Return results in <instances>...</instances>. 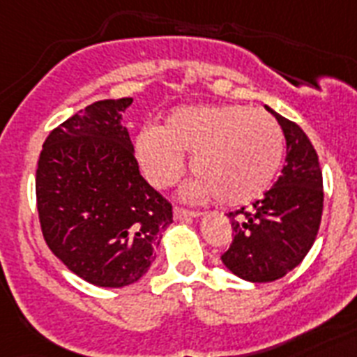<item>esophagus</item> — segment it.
Returning <instances> with one entry per match:
<instances>
[{
    "label": "esophagus",
    "instance_id": "34e87169",
    "mask_svg": "<svg viewBox=\"0 0 357 357\" xmlns=\"http://www.w3.org/2000/svg\"><path fill=\"white\" fill-rule=\"evenodd\" d=\"M174 218L176 220H192V218H199V213L196 211H187V208H174Z\"/></svg>",
    "mask_w": 357,
    "mask_h": 357
}]
</instances>
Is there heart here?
Segmentation results:
<instances>
[{"label": "heart", "instance_id": "b5f03b06", "mask_svg": "<svg viewBox=\"0 0 357 357\" xmlns=\"http://www.w3.org/2000/svg\"><path fill=\"white\" fill-rule=\"evenodd\" d=\"M135 152L153 187L178 183L183 155H192L198 178L185 188L188 202L220 196L227 205H245L273 183L284 159V135L271 115L249 106H181L159 130L139 133Z\"/></svg>", "mask_w": 357, "mask_h": 357}]
</instances>
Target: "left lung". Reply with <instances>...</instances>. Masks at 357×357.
Wrapping results in <instances>:
<instances>
[{
	"instance_id": "8db88e82",
	"label": "left lung",
	"mask_w": 357,
	"mask_h": 357,
	"mask_svg": "<svg viewBox=\"0 0 357 357\" xmlns=\"http://www.w3.org/2000/svg\"><path fill=\"white\" fill-rule=\"evenodd\" d=\"M282 128L286 165L273 188L255 202L229 213L233 244L222 262L248 282H273L297 268L317 236L323 214V172L308 135L295 123L266 106Z\"/></svg>"
}]
</instances>
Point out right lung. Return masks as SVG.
I'll return each instance as SVG.
<instances>
[{
    "label": "right lung",
    "mask_w": 357,
    "mask_h": 357,
    "mask_svg": "<svg viewBox=\"0 0 357 357\" xmlns=\"http://www.w3.org/2000/svg\"><path fill=\"white\" fill-rule=\"evenodd\" d=\"M98 100L49 133L36 170L43 238L60 262L100 288L137 282L172 224V205L139 172L123 113Z\"/></svg>",
    "instance_id": "right-lung-1"
}]
</instances>
